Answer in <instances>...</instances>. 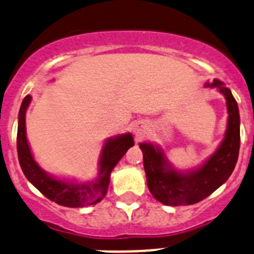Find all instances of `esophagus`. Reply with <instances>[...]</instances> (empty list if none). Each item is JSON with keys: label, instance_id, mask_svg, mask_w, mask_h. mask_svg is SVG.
Returning a JSON list of instances; mask_svg holds the SVG:
<instances>
[{"label": "esophagus", "instance_id": "34e87169", "mask_svg": "<svg viewBox=\"0 0 254 254\" xmlns=\"http://www.w3.org/2000/svg\"><path fill=\"white\" fill-rule=\"evenodd\" d=\"M136 136H139V129H136Z\"/></svg>", "mask_w": 254, "mask_h": 254}]
</instances>
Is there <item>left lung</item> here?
<instances>
[{
    "label": "left lung",
    "mask_w": 254,
    "mask_h": 254,
    "mask_svg": "<svg viewBox=\"0 0 254 254\" xmlns=\"http://www.w3.org/2000/svg\"><path fill=\"white\" fill-rule=\"evenodd\" d=\"M208 87H218L227 99L228 128L225 138L217 152L200 167L189 174H181L167 165L164 152L151 143H139L143 153L147 186L156 200L165 205H191L208 197L228 180L238 160L241 133L239 111L233 94L218 79L206 83Z\"/></svg>",
    "instance_id": "8db88e82"
}]
</instances>
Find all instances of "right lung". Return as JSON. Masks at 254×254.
Wrapping results in <instances>:
<instances>
[{"label":"right lung","mask_w":254,"mask_h":254,"mask_svg":"<svg viewBox=\"0 0 254 254\" xmlns=\"http://www.w3.org/2000/svg\"><path fill=\"white\" fill-rule=\"evenodd\" d=\"M31 97L26 95L21 104L18 113V128H17V155L21 169L24 171L27 180L36 188L43 195H45L51 201L69 208L94 205L99 203L107 195L112 170L115 169L123 157L127 150L134 145L132 134L126 133L123 136L107 139L106 145L102 150L101 170L99 178L90 184L78 185L74 183H66L53 179L45 171L39 167L35 162L30 151L26 138V127H25V115L27 106L30 104Z\"/></svg>","instance_id":"add662e5"}]
</instances>
